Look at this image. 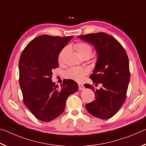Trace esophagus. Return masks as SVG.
Wrapping results in <instances>:
<instances>
[{
	"mask_svg": "<svg viewBox=\"0 0 146 146\" xmlns=\"http://www.w3.org/2000/svg\"><path fill=\"white\" fill-rule=\"evenodd\" d=\"M78 89L79 90H83L84 89V86L82 84H78Z\"/></svg>",
	"mask_w": 146,
	"mask_h": 146,
	"instance_id": "esophagus-1",
	"label": "esophagus"
}]
</instances>
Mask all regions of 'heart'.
Listing matches in <instances>:
<instances>
[{
    "instance_id": "heart-1",
    "label": "heart",
    "mask_w": 146,
    "mask_h": 146,
    "mask_svg": "<svg viewBox=\"0 0 146 146\" xmlns=\"http://www.w3.org/2000/svg\"><path fill=\"white\" fill-rule=\"evenodd\" d=\"M73 48L76 53L81 58L83 57H90L93 53V49L90 44L83 42H78L73 45ZM66 52V48H64L61 49L60 53L58 55V62L60 65L64 64V56ZM89 73V70L86 68H78L73 67L69 69L66 71V77L69 79L76 81V82H81L84 78V76Z\"/></svg>"
}]
</instances>
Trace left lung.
Wrapping results in <instances>:
<instances>
[{"instance_id": "obj_1", "label": "left lung", "mask_w": 146, "mask_h": 146, "mask_svg": "<svg viewBox=\"0 0 146 146\" xmlns=\"http://www.w3.org/2000/svg\"><path fill=\"white\" fill-rule=\"evenodd\" d=\"M95 46L98 59L90 78L96 90L90 84L84 87L92 89L95 100L87 104L86 108L91 115L100 119H108L117 113L124 103L130 79L129 59L126 51L117 39L103 32L78 36Z\"/></svg>"}]
</instances>
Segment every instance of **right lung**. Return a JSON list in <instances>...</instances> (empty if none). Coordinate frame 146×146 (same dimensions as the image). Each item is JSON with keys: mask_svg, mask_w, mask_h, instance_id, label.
<instances>
[{"mask_svg": "<svg viewBox=\"0 0 146 146\" xmlns=\"http://www.w3.org/2000/svg\"><path fill=\"white\" fill-rule=\"evenodd\" d=\"M72 37L38 36L26 46L20 56L19 84L23 102L42 122L59 117L65 110L68 97L78 89L77 83L70 79L60 88L51 81L52 70L58 67V53Z\"/></svg>", "mask_w": 146, "mask_h": 146, "instance_id": "obj_1", "label": "right lung"}]
</instances>
